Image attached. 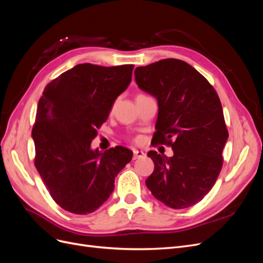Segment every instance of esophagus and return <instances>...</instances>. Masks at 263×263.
<instances>
[{
    "mask_svg": "<svg viewBox=\"0 0 263 263\" xmlns=\"http://www.w3.org/2000/svg\"><path fill=\"white\" fill-rule=\"evenodd\" d=\"M134 153V159L135 160H136V159H139V158H142V157H145V154H144V151H139V150H134L133 151Z\"/></svg>",
    "mask_w": 263,
    "mask_h": 263,
    "instance_id": "1",
    "label": "esophagus"
}]
</instances>
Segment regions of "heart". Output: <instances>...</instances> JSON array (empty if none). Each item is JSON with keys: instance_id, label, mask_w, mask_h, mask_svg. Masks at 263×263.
<instances>
[{"instance_id": "b5f03b06", "label": "heart", "mask_w": 263, "mask_h": 263, "mask_svg": "<svg viewBox=\"0 0 263 263\" xmlns=\"http://www.w3.org/2000/svg\"><path fill=\"white\" fill-rule=\"evenodd\" d=\"M138 97H144V95H142V94H139V95H137V98H138Z\"/></svg>"}]
</instances>
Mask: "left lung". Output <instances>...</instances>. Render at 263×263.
Returning a JSON list of instances; mask_svg holds the SVG:
<instances>
[{"mask_svg": "<svg viewBox=\"0 0 263 263\" xmlns=\"http://www.w3.org/2000/svg\"><path fill=\"white\" fill-rule=\"evenodd\" d=\"M139 89L158 101L155 144L171 146L172 157L151 150L155 170L146 185L158 201L174 210L203 200L222 166L228 139L216 91L189 63L163 59L135 70Z\"/></svg>", "mask_w": 263, "mask_h": 263, "instance_id": "1", "label": "left lung"}]
</instances>
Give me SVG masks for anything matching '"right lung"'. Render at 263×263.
Wrapping results in <instances>:
<instances>
[{
    "instance_id": "add662e5",
    "label": "right lung",
    "mask_w": 263,
    "mask_h": 263,
    "mask_svg": "<svg viewBox=\"0 0 263 263\" xmlns=\"http://www.w3.org/2000/svg\"><path fill=\"white\" fill-rule=\"evenodd\" d=\"M134 65L101 67L82 63L47 84L31 130L35 166L60 208L85 215L114 191L117 174L133 151L116 146L104 153L91 142L115 100L132 81Z\"/></svg>"
}]
</instances>
